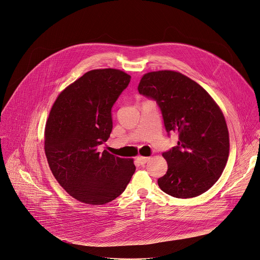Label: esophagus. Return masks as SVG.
I'll return each instance as SVG.
<instances>
[{
  "label": "esophagus",
  "instance_id": "esophagus-1",
  "mask_svg": "<svg viewBox=\"0 0 260 260\" xmlns=\"http://www.w3.org/2000/svg\"><path fill=\"white\" fill-rule=\"evenodd\" d=\"M149 160H150V157H142V156L138 157V161H139V163H140L141 165L146 164Z\"/></svg>",
  "mask_w": 260,
  "mask_h": 260
}]
</instances>
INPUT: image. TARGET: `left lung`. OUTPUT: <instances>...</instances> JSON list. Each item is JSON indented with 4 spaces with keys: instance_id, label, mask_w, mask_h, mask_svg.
<instances>
[{
    "instance_id": "left-lung-1",
    "label": "left lung",
    "mask_w": 260,
    "mask_h": 260,
    "mask_svg": "<svg viewBox=\"0 0 260 260\" xmlns=\"http://www.w3.org/2000/svg\"><path fill=\"white\" fill-rule=\"evenodd\" d=\"M139 93L156 101L168 136L178 134L177 146L162 155L168 163L159 187L177 199L209 190L222 175L229 157V132L223 112L197 82L174 71L143 76Z\"/></svg>"
}]
</instances>
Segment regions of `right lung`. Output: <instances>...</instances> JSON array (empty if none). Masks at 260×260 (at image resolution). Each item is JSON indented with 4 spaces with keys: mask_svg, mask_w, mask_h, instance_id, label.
<instances>
[{
    "mask_svg": "<svg viewBox=\"0 0 260 260\" xmlns=\"http://www.w3.org/2000/svg\"><path fill=\"white\" fill-rule=\"evenodd\" d=\"M129 82V75L115 69L87 72L58 95L50 110L47 162L61 187L81 203L115 200L136 171L133 159L98 152L112 131V106Z\"/></svg>",
    "mask_w": 260,
    "mask_h": 260,
    "instance_id": "obj_1",
    "label": "right lung"
}]
</instances>
